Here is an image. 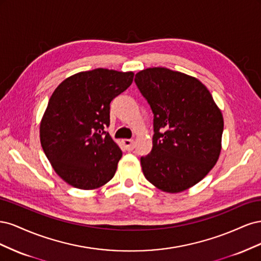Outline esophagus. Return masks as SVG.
<instances>
[{"instance_id":"1","label":"esophagus","mask_w":261,"mask_h":261,"mask_svg":"<svg viewBox=\"0 0 261 261\" xmlns=\"http://www.w3.org/2000/svg\"><path fill=\"white\" fill-rule=\"evenodd\" d=\"M123 145L127 151H132L135 148V141L133 139H123Z\"/></svg>"}]
</instances>
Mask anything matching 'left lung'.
Masks as SVG:
<instances>
[{
  "instance_id": "obj_1",
  "label": "left lung",
  "mask_w": 261,
  "mask_h": 261,
  "mask_svg": "<svg viewBox=\"0 0 261 261\" xmlns=\"http://www.w3.org/2000/svg\"><path fill=\"white\" fill-rule=\"evenodd\" d=\"M135 83L153 113L151 152L140 158L145 177L167 193L196 185L221 152L223 116L197 78L165 67L140 70Z\"/></svg>"
}]
</instances>
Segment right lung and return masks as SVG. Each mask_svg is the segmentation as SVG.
<instances>
[{
  "label": "right lung",
  "instance_id": "1",
  "mask_svg": "<svg viewBox=\"0 0 261 261\" xmlns=\"http://www.w3.org/2000/svg\"><path fill=\"white\" fill-rule=\"evenodd\" d=\"M133 78V72L96 68L66 78L52 93L40 141L54 171L69 185L88 191L114 176L122 150L105 128L110 103Z\"/></svg>",
  "mask_w": 261,
  "mask_h": 261
}]
</instances>
